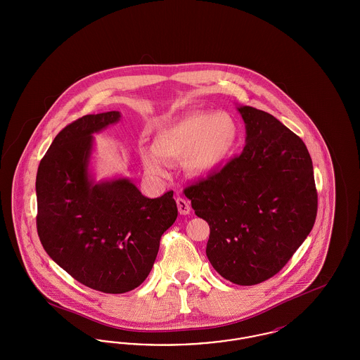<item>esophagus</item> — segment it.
Returning <instances> with one entry per match:
<instances>
[{
    "instance_id": "obj_1",
    "label": "esophagus",
    "mask_w": 360,
    "mask_h": 360,
    "mask_svg": "<svg viewBox=\"0 0 360 360\" xmlns=\"http://www.w3.org/2000/svg\"><path fill=\"white\" fill-rule=\"evenodd\" d=\"M176 206H178V210H179V213L181 214H188L190 213V210H191V207H190V204H188V201L186 200H184V198H176Z\"/></svg>"
}]
</instances>
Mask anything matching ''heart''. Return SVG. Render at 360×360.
I'll list each match as a JSON object with an SVG mask.
<instances>
[{
	"instance_id": "heart-1",
	"label": "heart",
	"mask_w": 360,
	"mask_h": 360,
	"mask_svg": "<svg viewBox=\"0 0 360 360\" xmlns=\"http://www.w3.org/2000/svg\"><path fill=\"white\" fill-rule=\"evenodd\" d=\"M239 127L232 116L224 112H190L159 129L154 147L140 150L146 172L163 176L167 170L164 162L184 159L185 169L194 176L217 172L235 153Z\"/></svg>"
}]
</instances>
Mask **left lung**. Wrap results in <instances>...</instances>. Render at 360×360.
I'll return each instance as SVG.
<instances>
[{"label": "left lung", "mask_w": 360, "mask_h": 360, "mask_svg": "<svg viewBox=\"0 0 360 360\" xmlns=\"http://www.w3.org/2000/svg\"><path fill=\"white\" fill-rule=\"evenodd\" d=\"M243 153L185 188L209 224L206 257L225 279L257 285L290 260L317 216V190L305 143L274 116L240 106Z\"/></svg>", "instance_id": "1"}]
</instances>
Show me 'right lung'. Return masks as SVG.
<instances>
[{
    "label": "right lung",
    "instance_id": "obj_1",
    "mask_svg": "<svg viewBox=\"0 0 360 360\" xmlns=\"http://www.w3.org/2000/svg\"><path fill=\"white\" fill-rule=\"evenodd\" d=\"M120 113L86 115L65 127L36 175L37 235L52 260L90 289L121 294L148 276L178 209L172 191L147 198L127 178L94 184L93 134Z\"/></svg>",
    "mask_w": 360,
    "mask_h": 360
}]
</instances>
